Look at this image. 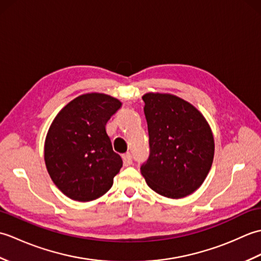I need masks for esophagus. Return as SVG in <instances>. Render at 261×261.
Returning <instances> with one entry per match:
<instances>
[{
    "instance_id": "esophagus-1",
    "label": "esophagus",
    "mask_w": 261,
    "mask_h": 261,
    "mask_svg": "<svg viewBox=\"0 0 261 261\" xmlns=\"http://www.w3.org/2000/svg\"><path fill=\"white\" fill-rule=\"evenodd\" d=\"M122 158H123V164H124V166H130V165H132V156H131L130 152L124 153L123 156H122Z\"/></svg>"
}]
</instances>
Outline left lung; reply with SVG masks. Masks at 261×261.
<instances>
[{
	"mask_svg": "<svg viewBox=\"0 0 261 261\" xmlns=\"http://www.w3.org/2000/svg\"><path fill=\"white\" fill-rule=\"evenodd\" d=\"M150 153L141 174L152 191L169 198L195 192L206 178L214 157V138L203 114L176 95L142 96Z\"/></svg>",
	"mask_w": 261,
	"mask_h": 261,
	"instance_id": "8db88e82",
	"label": "left lung"
}]
</instances>
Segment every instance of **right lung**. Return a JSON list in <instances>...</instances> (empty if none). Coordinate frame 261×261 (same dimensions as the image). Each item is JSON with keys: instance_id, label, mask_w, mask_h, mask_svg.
<instances>
[{"instance_id": "obj_1", "label": "right lung", "mask_w": 261, "mask_h": 261, "mask_svg": "<svg viewBox=\"0 0 261 261\" xmlns=\"http://www.w3.org/2000/svg\"><path fill=\"white\" fill-rule=\"evenodd\" d=\"M122 103L102 93L74 98L56 115L45 141L48 174L66 196L93 201L113 185L122 167L105 130Z\"/></svg>"}]
</instances>
